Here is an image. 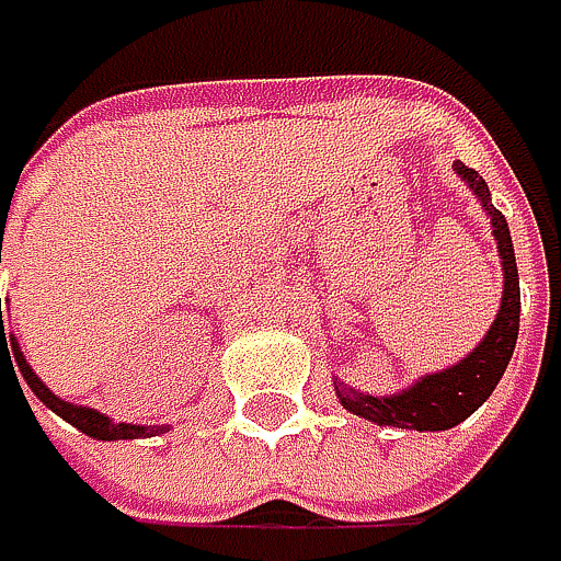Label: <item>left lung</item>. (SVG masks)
<instances>
[{
	"label": "left lung",
	"instance_id": "1",
	"mask_svg": "<svg viewBox=\"0 0 561 561\" xmlns=\"http://www.w3.org/2000/svg\"><path fill=\"white\" fill-rule=\"evenodd\" d=\"M456 172L472 185V192L482 198L485 213L492 216V236L499 242V255H502V268H505V289H502V309L489 329V335L476 345V352L469 358H462L459 366L432 373L425 379H419L412 389H402L399 396H363L355 389H345L342 382L335 386L339 402L363 415L369 422L379 425H396V428H415V432H438V428H453L462 419H469L499 386L515 339H518V268H515V249H512V236H508V222L499 209L489 206V185L485 179L456 162Z\"/></svg>",
	"mask_w": 561,
	"mask_h": 561
}]
</instances>
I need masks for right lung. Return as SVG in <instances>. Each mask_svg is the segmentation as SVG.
I'll use <instances>...</instances> for the list:
<instances>
[{"instance_id": "add662e5", "label": "right lung", "mask_w": 561, "mask_h": 561, "mask_svg": "<svg viewBox=\"0 0 561 561\" xmlns=\"http://www.w3.org/2000/svg\"><path fill=\"white\" fill-rule=\"evenodd\" d=\"M0 252H2V242H0ZM2 259V255H0ZM0 358L2 352L9 355V363L15 358V366H12V373L19 369L22 373V379L28 382V389L43 399L56 415H62L69 425H76V428H82L85 435H92V438H139V435H152V432H162V425H126V422H112V419H105L102 412H95V409H85V405H72V402H62L56 392H49V386L38 379L35 373H32V366L22 358V352H19V345L15 342H5V325H2V302H0Z\"/></svg>"}]
</instances>
